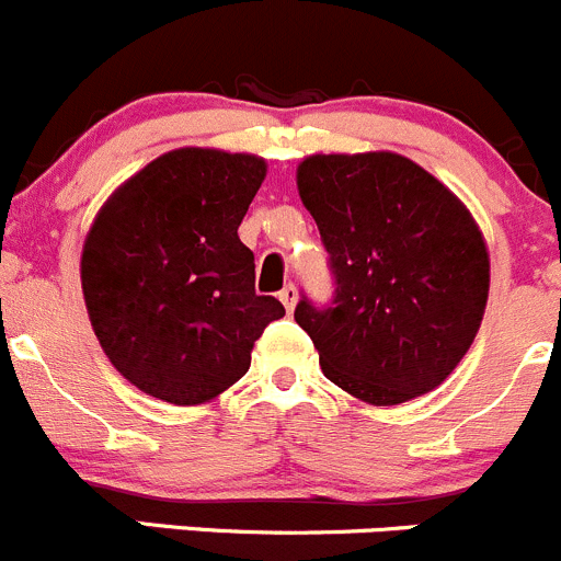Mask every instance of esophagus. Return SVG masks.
Wrapping results in <instances>:
<instances>
[{
	"instance_id": "1",
	"label": "esophagus",
	"mask_w": 561,
	"mask_h": 561,
	"mask_svg": "<svg viewBox=\"0 0 561 561\" xmlns=\"http://www.w3.org/2000/svg\"><path fill=\"white\" fill-rule=\"evenodd\" d=\"M278 297H280L283 308H286L288 313H291L294 305H297V286H294V283H288V286H283V288H280Z\"/></svg>"
}]
</instances>
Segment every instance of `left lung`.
<instances>
[{
	"mask_svg": "<svg viewBox=\"0 0 561 561\" xmlns=\"http://www.w3.org/2000/svg\"><path fill=\"white\" fill-rule=\"evenodd\" d=\"M332 273V299L302 294L294 319L327 379L376 407L453 374L480 330L488 251L469 209L392 152L313 154L297 171Z\"/></svg>",
	"mask_w": 561,
	"mask_h": 561,
	"instance_id": "obj_1",
	"label": "left lung"
}]
</instances>
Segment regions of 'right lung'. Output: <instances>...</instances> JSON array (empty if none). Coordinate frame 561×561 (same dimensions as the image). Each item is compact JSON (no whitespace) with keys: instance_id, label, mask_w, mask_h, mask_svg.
Instances as JSON below:
<instances>
[{"instance_id":"right-lung-1","label":"right lung","mask_w":561,"mask_h":561,"mask_svg":"<svg viewBox=\"0 0 561 561\" xmlns=\"http://www.w3.org/2000/svg\"><path fill=\"white\" fill-rule=\"evenodd\" d=\"M264 174L253 154L174 149L100 209L81 286L100 346L138 390L176 407L220 396L286 313L256 294L253 251L237 234Z\"/></svg>"}]
</instances>
